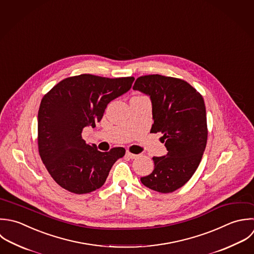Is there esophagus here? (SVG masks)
I'll list each match as a JSON object with an SVG mask.
<instances>
[{"label":"esophagus","mask_w":254,"mask_h":254,"mask_svg":"<svg viewBox=\"0 0 254 254\" xmlns=\"http://www.w3.org/2000/svg\"><path fill=\"white\" fill-rule=\"evenodd\" d=\"M126 155L128 157V158H130V159H134V158H136L138 155L137 154H133V153H131V152H129V151H127V153H126Z\"/></svg>","instance_id":"34e87169"}]
</instances>
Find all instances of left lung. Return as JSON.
Returning <instances> with one entry per match:
<instances>
[{
    "label": "left lung",
    "instance_id": "1",
    "mask_svg": "<svg viewBox=\"0 0 254 254\" xmlns=\"http://www.w3.org/2000/svg\"><path fill=\"white\" fill-rule=\"evenodd\" d=\"M150 97L153 125L161 132L167 154L153 157L152 173L141 183L159 193L184 186L197 170L208 139L206 107L202 95L182 79L158 74L138 77L132 87Z\"/></svg>",
    "mask_w": 254,
    "mask_h": 254
}]
</instances>
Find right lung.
<instances>
[{
  "instance_id": "1",
  "label": "right lung",
  "mask_w": 254,
  "mask_h": 254,
  "mask_svg": "<svg viewBox=\"0 0 254 254\" xmlns=\"http://www.w3.org/2000/svg\"><path fill=\"white\" fill-rule=\"evenodd\" d=\"M133 77L106 78L91 74L68 77L46 93L38 110L40 158L53 180L74 194L101 188L126 149L101 152L82 138L83 128L96 127L108 104L127 93Z\"/></svg>"
}]
</instances>
